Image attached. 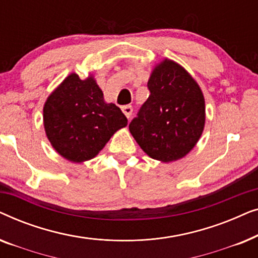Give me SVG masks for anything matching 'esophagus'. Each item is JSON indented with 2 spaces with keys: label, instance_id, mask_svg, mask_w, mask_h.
<instances>
[{
  "label": "esophagus",
  "instance_id": "1",
  "mask_svg": "<svg viewBox=\"0 0 258 258\" xmlns=\"http://www.w3.org/2000/svg\"><path fill=\"white\" fill-rule=\"evenodd\" d=\"M122 111H123V114H124L126 117H130V116H132V114H133V107L132 105H123L122 107Z\"/></svg>",
  "mask_w": 258,
  "mask_h": 258
}]
</instances>
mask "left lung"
Here are the masks:
<instances>
[{"label": "left lung", "mask_w": 258, "mask_h": 258, "mask_svg": "<svg viewBox=\"0 0 258 258\" xmlns=\"http://www.w3.org/2000/svg\"><path fill=\"white\" fill-rule=\"evenodd\" d=\"M149 97L129 123L130 134L146 154L171 162L195 147L206 122L199 84L170 59L157 66L148 81Z\"/></svg>", "instance_id": "left-lung-1"}]
</instances>
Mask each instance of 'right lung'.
Listing matches in <instances>:
<instances>
[{"mask_svg":"<svg viewBox=\"0 0 258 258\" xmlns=\"http://www.w3.org/2000/svg\"><path fill=\"white\" fill-rule=\"evenodd\" d=\"M43 122L51 146L72 162L96 156L115 132L128 124L121 109L105 103L93 77L72 74L48 97Z\"/></svg>","mask_w":258,"mask_h":258,"instance_id":"obj_1","label":"right lung"}]
</instances>
